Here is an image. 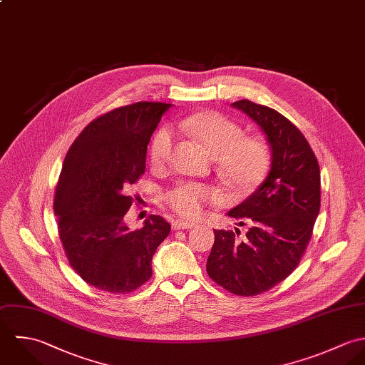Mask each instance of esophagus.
Masks as SVG:
<instances>
[{"label": "esophagus", "instance_id": "obj_1", "mask_svg": "<svg viewBox=\"0 0 365 365\" xmlns=\"http://www.w3.org/2000/svg\"><path fill=\"white\" fill-rule=\"evenodd\" d=\"M195 225H196L195 222L182 221V220H175V221H172V228H173V230H189V228H193Z\"/></svg>", "mask_w": 365, "mask_h": 365}]
</instances>
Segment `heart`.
I'll return each mask as SVG.
<instances>
[{
	"label": "heart",
	"instance_id": "heart-1",
	"mask_svg": "<svg viewBox=\"0 0 365 365\" xmlns=\"http://www.w3.org/2000/svg\"><path fill=\"white\" fill-rule=\"evenodd\" d=\"M180 131L196 140L215 158L228 183L238 192L252 190L265 176L269 166V148L259 137H244L242 128L215 111H205L183 118ZM173 145L172 133L159 130L150 144V163L166 162ZM169 206L185 219H197L205 206L219 203L222 196L217 189L195 182H182L166 193Z\"/></svg>",
	"mask_w": 365,
	"mask_h": 365
}]
</instances>
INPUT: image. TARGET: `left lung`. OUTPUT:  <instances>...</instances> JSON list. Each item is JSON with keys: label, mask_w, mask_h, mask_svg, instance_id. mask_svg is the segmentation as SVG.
<instances>
[{"label": "left lung", "mask_w": 365, "mask_h": 365, "mask_svg": "<svg viewBox=\"0 0 365 365\" xmlns=\"http://www.w3.org/2000/svg\"><path fill=\"white\" fill-rule=\"evenodd\" d=\"M271 148L265 180L227 216L250 225L241 240L234 231L215 230L207 258L209 277L224 289L254 296L289 277L312 237L320 210V169L303 134L278 111L240 100Z\"/></svg>", "instance_id": "1"}]
</instances>
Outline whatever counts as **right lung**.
Here are the masks:
<instances>
[{"mask_svg": "<svg viewBox=\"0 0 365 365\" xmlns=\"http://www.w3.org/2000/svg\"><path fill=\"white\" fill-rule=\"evenodd\" d=\"M172 104L141 101L91 121L63 162L53 210L74 272L100 291H135L152 275V257L170 224L150 215L130 230L127 195L145 172L146 148Z\"/></svg>", "mask_w": 365, "mask_h": 365, "instance_id": "obj_1", "label": "right lung"}]
</instances>
